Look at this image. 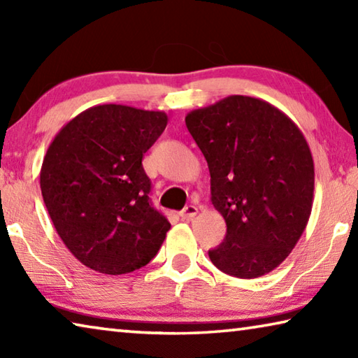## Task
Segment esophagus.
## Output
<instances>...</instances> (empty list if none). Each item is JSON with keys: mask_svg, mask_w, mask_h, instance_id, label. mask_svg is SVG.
<instances>
[{"mask_svg": "<svg viewBox=\"0 0 358 358\" xmlns=\"http://www.w3.org/2000/svg\"><path fill=\"white\" fill-rule=\"evenodd\" d=\"M197 207L196 205H187V207H185V210L183 211H180V216H181V220H185V221H191L194 216L197 215Z\"/></svg>", "mask_w": 358, "mask_h": 358, "instance_id": "1", "label": "esophagus"}]
</instances>
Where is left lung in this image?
<instances>
[{
    "label": "left lung",
    "instance_id": "obj_1",
    "mask_svg": "<svg viewBox=\"0 0 358 358\" xmlns=\"http://www.w3.org/2000/svg\"><path fill=\"white\" fill-rule=\"evenodd\" d=\"M185 121L207 159L211 203L227 226L210 260L243 280L270 273L311 215L314 162L305 136L280 108L241 94L196 108Z\"/></svg>",
    "mask_w": 358,
    "mask_h": 358
}]
</instances>
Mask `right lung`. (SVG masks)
<instances>
[{
  "label": "right lung",
  "instance_id": "right-lung-1",
  "mask_svg": "<svg viewBox=\"0 0 358 358\" xmlns=\"http://www.w3.org/2000/svg\"><path fill=\"white\" fill-rule=\"evenodd\" d=\"M167 120L159 110L94 106L48 145L42 197L59 238L88 268L131 273L159 251L171 224L150 202L142 157Z\"/></svg>",
  "mask_w": 358,
  "mask_h": 358
}]
</instances>
